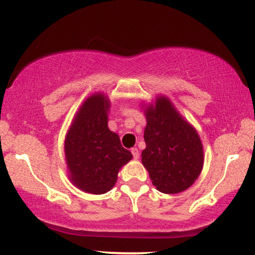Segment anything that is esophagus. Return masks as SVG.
I'll list each match as a JSON object with an SVG mask.
<instances>
[{
	"label": "esophagus",
	"instance_id": "34e87169",
	"mask_svg": "<svg viewBox=\"0 0 255 255\" xmlns=\"http://www.w3.org/2000/svg\"><path fill=\"white\" fill-rule=\"evenodd\" d=\"M130 152H131V154H133V158H134V159H137V158H139V150H137L136 147H133V148H131Z\"/></svg>",
	"mask_w": 255,
	"mask_h": 255
}]
</instances>
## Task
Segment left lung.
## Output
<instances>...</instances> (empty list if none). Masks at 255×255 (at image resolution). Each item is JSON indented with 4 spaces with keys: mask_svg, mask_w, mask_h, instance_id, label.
<instances>
[{
    "mask_svg": "<svg viewBox=\"0 0 255 255\" xmlns=\"http://www.w3.org/2000/svg\"><path fill=\"white\" fill-rule=\"evenodd\" d=\"M145 114L146 148L141 152V160L152 183L165 194L186 191L203 169L200 137L168 98L158 97L156 107H148Z\"/></svg>",
    "mask_w": 255,
    "mask_h": 255,
    "instance_id": "left-lung-1",
    "label": "left lung"
}]
</instances>
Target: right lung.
<instances>
[{
    "instance_id": "1",
    "label": "right lung",
    "mask_w": 255,
    "mask_h": 255,
    "mask_svg": "<svg viewBox=\"0 0 255 255\" xmlns=\"http://www.w3.org/2000/svg\"><path fill=\"white\" fill-rule=\"evenodd\" d=\"M108 109L107 97L99 93L91 96L78 111L64 142L71 180L92 194L110 191L120 168L131 159L118 134L108 128Z\"/></svg>"
}]
</instances>
